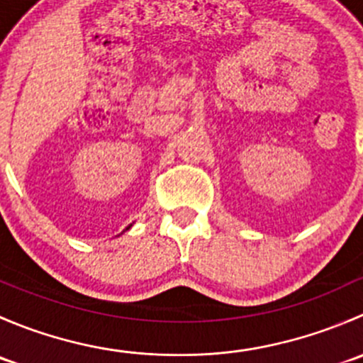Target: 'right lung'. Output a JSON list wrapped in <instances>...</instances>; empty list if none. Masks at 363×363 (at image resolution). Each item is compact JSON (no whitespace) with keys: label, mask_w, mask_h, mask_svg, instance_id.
<instances>
[{"label":"right lung","mask_w":363,"mask_h":363,"mask_svg":"<svg viewBox=\"0 0 363 363\" xmlns=\"http://www.w3.org/2000/svg\"><path fill=\"white\" fill-rule=\"evenodd\" d=\"M128 228H130V226H128Z\"/></svg>","instance_id":"add662e5"}]
</instances>
